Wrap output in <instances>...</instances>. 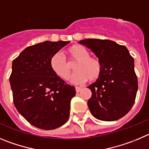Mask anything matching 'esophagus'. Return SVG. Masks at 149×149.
Segmentation results:
<instances>
[{
	"mask_svg": "<svg viewBox=\"0 0 149 149\" xmlns=\"http://www.w3.org/2000/svg\"><path fill=\"white\" fill-rule=\"evenodd\" d=\"M81 90V88H80V87H76V93H79V92H80Z\"/></svg>",
	"mask_w": 149,
	"mask_h": 149,
	"instance_id": "obj_1",
	"label": "esophagus"
}]
</instances>
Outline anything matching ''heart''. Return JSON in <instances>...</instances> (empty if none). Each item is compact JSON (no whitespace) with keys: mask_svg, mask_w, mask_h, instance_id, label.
<instances>
[{"mask_svg":"<svg viewBox=\"0 0 149 149\" xmlns=\"http://www.w3.org/2000/svg\"><path fill=\"white\" fill-rule=\"evenodd\" d=\"M69 62L61 54L56 53L50 59V67L53 71L63 79H68L72 73L70 65L76 62L74 66L76 72L72 76L70 82L80 84L88 79L94 81L100 77L102 64L96 57L90 56L88 49L81 45H76L70 47L66 51Z\"/></svg>","mask_w":149,"mask_h":149,"instance_id":"b5f03b06","label":"heart"}]
</instances>
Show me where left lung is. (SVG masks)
<instances>
[{
  "label": "left lung",
  "instance_id": "8db88e82",
  "mask_svg": "<svg viewBox=\"0 0 149 149\" xmlns=\"http://www.w3.org/2000/svg\"><path fill=\"white\" fill-rule=\"evenodd\" d=\"M79 43L89 48L102 67L100 77L88 87L92 92L88 101L91 114L102 121L119 120L132 108L137 92L134 58L125 47L111 40L88 38Z\"/></svg>",
  "mask_w": 149,
  "mask_h": 149
}]
</instances>
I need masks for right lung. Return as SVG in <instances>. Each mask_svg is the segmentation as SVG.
<instances>
[{"label":"right lung","mask_w":149,"mask_h":149,"mask_svg":"<svg viewBox=\"0 0 149 149\" xmlns=\"http://www.w3.org/2000/svg\"><path fill=\"white\" fill-rule=\"evenodd\" d=\"M69 43L36 44L25 48L13 61L9 82L15 106L36 128L55 129L68 120L76 90L53 71L50 59Z\"/></svg>","instance_id":"right-lung-1"}]
</instances>
